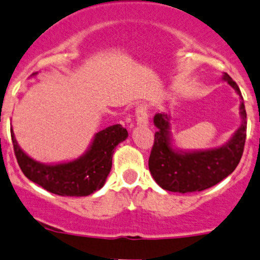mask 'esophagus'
Here are the masks:
<instances>
[{"label": "esophagus", "mask_w": 260, "mask_h": 260, "mask_svg": "<svg viewBox=\"0 0 260 260\" xmlns=\"http://www.w3.org/2000/svg\"><path fill=\"white\" fill-rule=\"evenodd\" d=\"M148 109L147 105L138 104L136 108V117H137V123L141 125H146L148 123Z\"/></svg>", "instance_id": "1"}]
</instances>
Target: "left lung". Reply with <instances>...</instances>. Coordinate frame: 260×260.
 <instances>
[{
    "instance_id": "8db88e82",
    "label": "left lung",
    "mask_w": 260,
    "mask_h": 260,
    "mask_svg": "<svg viewBox=\"0 0 260 260\" xmlns=\"http://www.w3.org/2000/svg\"><path fill=\"white\" fill-rule=\"evenodd\" d=\"M223 80L236 90L240 89L228 74ZM244 123L234 137L222 147L196 152H176L171 148L169 137V117L156 114L153 123L155 132L152 150L148 158V169L156 183L165 190L189 193L211 188L230 175L241 160L246 140V112L244 103L240 107Z\"/></svg>"
}]
</instances>
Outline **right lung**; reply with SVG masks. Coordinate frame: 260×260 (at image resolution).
<instances>
[{
  "mask_svg": "<svg viewBox=\"0 0 260 260\" xmlns=\"http://www.w3.org/2000/svg\"><path fill=\"white\" fill-rule=\"evenodd\" d=\"M127 136V129L120 124L110 125L96 133L91 147L82 157L58 165H44L30 158L19 147L14 132L11 140L17 164L29 180L58 196L84 197L104 185L112 169L115 146Z\"/></svg>",
  "mask_w": 260,
  "mask_h": 260,
  "instance_id": "add662e5",
  "label": "right lung"
}]
</instances>
